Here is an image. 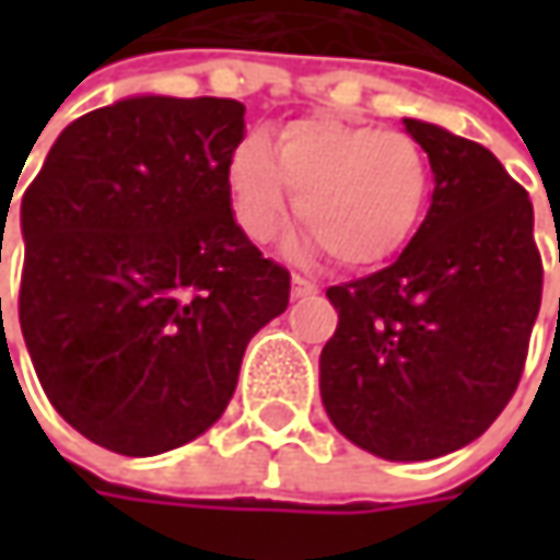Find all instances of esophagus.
Instances as JSON below:
<instances>
[{
  "instance_id": "obj_1",
  "label": "esophagus",
  "mask_w": 560,
  "mask_h": 560,
  "mask_svg": "<svg viewBox=\"0 0 560 560\" xmlns=\"http://www.w3.org/2000/svg\"><path fill=\"white\" fill-rule=\"evenodd\" d=\"M317 292V283L308 280V277H302V273H292V299H308Z\"/></svg>"
}]
</instances>
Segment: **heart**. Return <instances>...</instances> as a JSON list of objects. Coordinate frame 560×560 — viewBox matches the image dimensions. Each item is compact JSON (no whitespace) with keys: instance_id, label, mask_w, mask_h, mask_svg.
<instances>
[{"instance_id":"heart-1","label":"heart","mask_w":560,"mask_h":560,"mask_svg":"<svg viewBox=\"0 0 560 560\" xmlns=\"http://www.w3.org/2000/svg\"><path fill=\"white\" fill-rule=\"evenodd\" d=\"M233 221L252 243H268L292 211L339 268L389 258L418 224L427 192V152L405 130L342 118H302L273 142L243 140L226 164Z\"/></svg>"}]
</instances>
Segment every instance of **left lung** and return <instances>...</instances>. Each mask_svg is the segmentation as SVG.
Instances as JSON below:
<instances>
[{
	"label": "left lung",
	"instance_id": "obj_1",
	"mask_svg": "<svg viewBox=\"0 0 560 560\" xmlns=\"http://www.w3.org/2000/svg\"><path fill=\"white\" fill-rule=\"evenodd\" d=\"M436 189L389 268L327 290L320 352L334 427L386 462H430L483 436L524 374L542 302L533 202L474 140L405 118Z\"/></svg>",
	"mask_w": 560,
	"mask_h": 560
}]
</instances>
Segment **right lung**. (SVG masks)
Masks as SVG:
<instances>
[{
  "label": "right lung",
  "instance_id": "right-lung-1",
  "mask_svg": "<svg viewBox=\"0 0 560 560\" xmlns=\"http://www.w3.org/2000/svg\"><path fill=\"white\" fill-rule=\"evenodd\" d=\"M243 130L236 98H124L68 124L21 199V334L55 411L102 448L202 436L290 305V270L233 221Z\"/></svg>",
  "mask_w": 560,
  "mask_h": 560
}]
</instances>
